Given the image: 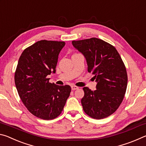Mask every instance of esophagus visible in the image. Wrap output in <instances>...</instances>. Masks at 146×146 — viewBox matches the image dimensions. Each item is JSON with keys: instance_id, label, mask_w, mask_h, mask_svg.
Masks as SVG:
<instances>
[{"instance_id": "34e87169", "label": "esophagus", "mask_w": 146, "mask_h": 146, "mask_svg": "<svg viewBox=\"0 0 146 146\" xmlns=\"http://www.w3.org/2000/svg\"><path fill=\"white\" fill-rule=\"evenodd\" d=\"M78 88L77 87V86H71V90H72L73 91L74 90H78Z\"/></svg>"}]
</instances>
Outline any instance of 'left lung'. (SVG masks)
<instances>
[{
	"label": "left lung",
	"instance_id": "8db88e82",
	"mask_svg": "<svg viewBox=\"0 0 146 146\" xmlns=\"http://www.w3.org/2000/svg\"><path fill=\"white\" fill-rule=\"evenodd\" d=\"M72 44L85 56L88 72L97 82L95 91L83 88V110L95 119L108 117L119 107L127 89L126 68L121 56L114 46L97 38L73 40Z\"/></svg>",
	"mask_w": 146,
	"mask_h": 146
}]
</instances>
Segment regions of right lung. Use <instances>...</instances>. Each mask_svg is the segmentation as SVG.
Wrapping results in <instances>:
<instances>
[{"label":"right lung","instance_id":"right-lung-1","mask_svg":"<svg viewBox=\"0 0 146 146\" xmlns=\"http://www.w3.org/2000/svg\"><path fill=\"white\" fill-rule=\"evenodd\" d=\"M64 46L61 41H38L24 49L17 64L15 83L19 97L29 111L41 119L58 117L70 97V86L56 85L47 78L55 73Z\"/></svg>","mask_w":146,"mask_h":146}]
</instances>
